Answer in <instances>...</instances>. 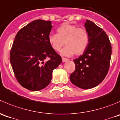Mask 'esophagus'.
<instances>
[{
    "label": "esophagus",
    "mask_w": 120,
    "mask_h": 120,
    "mask_svg": "<svg viewBox=\"0 0 120 120\" xmlns=\"http://www.w3.org/2000/svg\"><path fill=\"white\" fill-rule=\"evenodd\" d=\"M62 60L63 62H64L67 61V60H68L67 58H64V57H62Z\"/></svg>",
    "instance_id": "obj_1"
}]
</instances>
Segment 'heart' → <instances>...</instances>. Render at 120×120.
Wrapping results in <instances>:
<instances>
[{"mask_svg": "<svg viewBox=\"0 0 120 120\" xmlns=\"http://www.w3.org/2000/svg\"><path fill=\"white\" fill-rule=\"evenodd\" d=\"M48 40L56 51H60L65 44L66 46L60 53L62 55L69 56L74 54H83L88 46L89 36L85 28L78 27L70 24H64L58 28L57 34L49 35Z\"/></svg>", "mask_w": 120, "mask_h": 120, "instance_id": "1", "label": "heart"}]
</instances>
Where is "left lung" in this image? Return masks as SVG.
Segmentation results:
<instances>
[{
  "label": "left lung",
  "mask_w": 120,
  "mask_h": 120,
  "mask_svg": "<svg viewBox=\"0 0 120 120\" xmlns=\"http://www.w3.org/2000/svg\"><path fill=\"white\" fill-rule=\"evenodd\" d=\"M85 27L89 42L83 54L73 60L75 70L70 76L71 82L79 88L89 89L100 83L109 71L111 46L102 28L87 20Z\"/></svg>",
  "instance_id": "left-lung-1"
}]
</instances>
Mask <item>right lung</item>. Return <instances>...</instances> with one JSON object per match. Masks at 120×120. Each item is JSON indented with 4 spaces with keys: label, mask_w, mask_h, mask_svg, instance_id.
Masks as SVG:
<instances>
[{
    "label": "right lung",
    "mask_w": 120,
    "mask_h": 120,
    "mask_svg": "<svg viewBox=\"0 0 120 120\" xmlns=\"http://www.w3.org/2000/svg\"><path fill=\"white\" fill-rule=\"evenodd\" d=\"M51 21L36 20L19 31L10 54L15 77L24 88L43 89L50 83L52 71L62 62L48 40Z\"/></svg>",
    "instance_id": "1"
}]
</instances>
